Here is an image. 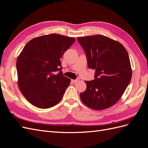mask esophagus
<instances>
[{"label":"esophagus","instance_id":"1","mask_svg":"<svg viewBox=\"0 0 148 148\" xmlns=\"http://www.w3.org/2000/svg\"><path fill=\"white\" fill-rule=\"evenodd\" d=\"M79 81V78H77V79H71V82H72L73 83H77V82H78Z\"/></svg>","mask_w":148,"mask_h":148}]
</instances>
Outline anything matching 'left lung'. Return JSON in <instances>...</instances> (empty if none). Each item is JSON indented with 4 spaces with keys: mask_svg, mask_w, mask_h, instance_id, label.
<instances>
[{
    "mask_svg": "<svg viewBox=\"0 0 148 148\" xmlns=\"http://www.w3.org/2000/svg\"><path fill=\"white\" fill-rule=\"evenodd\" d=\"M77 40L86 53L88 68L95 70V79L85 82L87 87L80 93L81 100L92 109L109 108L120 99L131 81L128 53L119 42L103 35Z\"/></svg>",
    "mask_w": 148,
    "mask_h": 148,
    "instance_id": "1",
    "label": "left lung"
}]
</instances>
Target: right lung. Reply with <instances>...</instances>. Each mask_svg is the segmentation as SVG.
Returning <instances> with one entry per match:
<instances>
[{
  "label": "right lung",
  "mask_w": 148,
  "mask_h": 148,
  "mask_svg": "<svg viewBox=\"0 0 148 148\" xmlns=\"http://www.w3.org/2000/svg\"><path fill=\"white\" fill-rule=\"evenodd\" d=\"M75 41L51 34L31 39L25 46L16 60L18 84L31 104L48 109L62 99L70 79L63 75L60 59Z\"/></svg>",
  "instance_id": "right-lung-1"
}]
</instances>
